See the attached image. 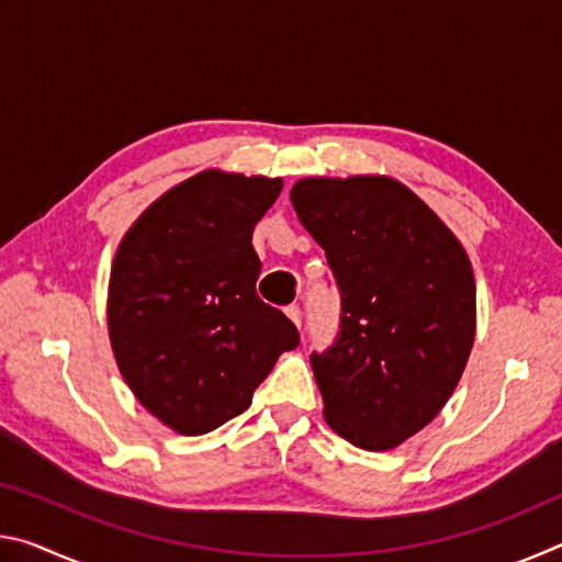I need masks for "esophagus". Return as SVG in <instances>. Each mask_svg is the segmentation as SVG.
Listing matches in <instances>:
<instances>
[{
	"label": "esophagus",
	"mask_w": 562,
	"mask_h": 562,
	"mask_svg": "<svg viewBox=\"0 0 562 562\" xmlns=\"http://www.w3.org/2000/svg\"><path fill=\"white\" fill-rule=\"evenodd\" d=\"M284 312H288V317L294 322V325L302 327V310L297 307V304H290V307L284 310Z\"/></svg>",
	"instance_id": "esophagus-1"
}]
</instances>
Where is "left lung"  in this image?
<instances>
[{"mask_svg": "<svg viewBox=\"0 0 562 562\" xmlns=\"http://www.w3.org/2000/svg\"><path fill=\"white\" fill-rule=\"evenodd\" d=\"M290 201L341 297L335 345L310 357L327 424L359 449H394L441 412L469 361V255L394 178H304Z\"/></svg>", "mask_w": 562, "mask_h": 562, "instance_id": "obj_1", "label": "left lung"}]
</instances>
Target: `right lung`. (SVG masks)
Returning a JSON list of instances; mask_svg holds the SVG:
<instances>
[{
  "instance_id": "1",
  "label": "right lung",
  "mask_w": 562,
  "mask_h": 562,
  "mask_svg": "<svg viewBox=\"0 0 562 562\" xmlns=\"http://www.w3.org/2000/svg\"><path fill=\"white\" fill-rule=\"evenodd\" d=\"M280 178L203 170L160 195L119 245L109 280V337L131 392L183 436L252 404L297 327L265 304L252 231Z\"/></svg>"
}]
</instances>
